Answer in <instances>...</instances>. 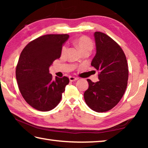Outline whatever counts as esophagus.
Wrapping results in <instances>:
<instances>
[{"label": "esophagus", "mask_w": 148, "mask_h": 148, "mask_svg": "<svg viewBox=\"0 0 148 148\" xmlns=\"http://www.w3.org/2000/svg\"><path fill=\"white\" fill-rule=\"evenodd\" d=\"M69 79H70V81H71V82H74V81H76L77 78L76 77H74V76H70Z\"/></svg>", "instance_id": "obj_1"}]
</instances>
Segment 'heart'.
Returning <instances> with one entry per match:
<instances>
[{"label":"heart","instance_id":"heart-1","mask_svg":"<svg viewBox=\"0 0 148 148\" xmlns=\"http://www.w3.org/2000/svg\"><path fill=\"white\" fill-rule=\"evenodd\" d=\"M75 44L76 45V46L78 47L82 52L86 51V50H89V51H91L92 49V47H93V44H92L91 40L87 36H82L76 39L75 40ZM66 51V46H64L62 48V53H65Z\"/></svg>","mask_w":148,"mask_h":148}]
</instances>
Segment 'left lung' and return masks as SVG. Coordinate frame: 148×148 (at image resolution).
Returning a JSON list of instances; mask_svg holds the SVG:
<instances>
[{
    "mask_svg": "<svg viewBox=\"0 0 148 148\" xmlns=\"http://www.w3.org/2000/svg\"><path fill=\"white\" fill-rule=\"evenodd\" d=\"M94 37L96 54L91 66L99 71L96 83L87 79L89 87L84 99L90 108L104 112L116 106L126 90L129 77L128 64L123 51L113 39L101 32Z\"/></svg>",
    "mask_w": 148,
    "mask_h": 148,
    "instance_id": "left-lung-1",
    "label": "left lung"
}]
</instances>
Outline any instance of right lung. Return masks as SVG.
Here are the masks:
<instances>
[{
	"instance_id": "1",
	"label": "right lung",
	"mask_w": 148,
	"mask_h": 148,
	"mask_svg": "<svg viewBox=\"0 0 148 148\" xmlns=\"http://www.w3.org/2000/svg\"><path fill=\"white\" fill-rule=\"evenodd\" d=\"M69 34H46L27 45L17 62L16 76L19 91L30 106L42 112L56 108L69 83V77L53 79L49 68L61 57Z\"/></svg>"
}]
</instances>
